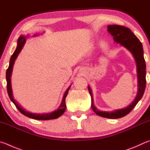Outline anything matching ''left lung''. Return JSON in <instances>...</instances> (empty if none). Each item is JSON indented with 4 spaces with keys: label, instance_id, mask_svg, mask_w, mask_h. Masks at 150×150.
Instances as JSON below:
<instances>
[{
    "label": "left lung",
    "instance_id": "8db88e82",
    "mask_svg": "<svg viewBox=\"0 0 150 150\" xmlns=\"http://www.w3.org/2000/svg\"><path fill=\"white\" fill-rule=\"evenodd\" d=\"M107 28L108 32L113 37L115 43L124 47L133 55L136 64L138 78V91L134 101L125 108L115 109L112 111H100L97 108L93 103V93L91 87L89 85L88 86L91 98V109L93 111L100 117L115 119H119L128 115L142 98L146 84V66L144 57L142 44L129 28L119 25H109Z\"/></svg>",
    "mask_w": 150,
    "mask_h": 150
}]
</instances>
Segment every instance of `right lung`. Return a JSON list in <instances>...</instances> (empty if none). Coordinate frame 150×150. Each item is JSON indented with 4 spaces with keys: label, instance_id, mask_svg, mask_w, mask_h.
<instances>
[{
    "label": "right lung",
    "instance_id": "1",
    "mask_svg": "<svg viewBox=\"0 0 150 150\" xmlns=\"http://www.w3.org/2000/svg\"><path fill=\"white\" fill-rule=\"evenodd\" d=\"M38 35V34H35V35H33V37H35ZM28 37H29V35H22L19 37V38H18V42H17L18 45H17L16 49L15 51L14 52V53H13L11 58H10L9 67H8V69L6 70V74L8 94V96L10 99V100L13 102V103L15 105L16 107V108L19 110L20 112H22L23 115H24L26 117L31 118V119H33L41 120H51V119H57V118H59V117L61 116V115L64 113L65 111L66 107H67V106H66L65 99H66V98H67V96L68 95V91H69V90H70L71 85L67 88V90H66V91L64 93V95H63L61 103H60V105L59 106V108L51 112L34 113V112H30L28 111H26V110L23 108V107L21 105L18 103L16 100L14 98V96H13L12 85H11V76H12L13 67H14L16 59H17L18 54H20V52H21V51H22V49L23 47V46H24L26 38H28Z\"/></svg>",
    "mask_w": 150,
    "mask_h": 150
}]
</instances>
